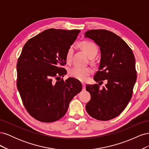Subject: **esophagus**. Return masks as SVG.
Returning a JSON list of instances; mask_svg holds the SVG:
<instances>
[{
	"label": "esophagus",
	"mask_w": 149,
	"mask_h": 149,
	"mask_svg": "<svg viewBox=\"0 0 149 149\" xmlns=\"http://www.w3.org/2000/svg\"><path fill=\"white\" fill-rule=\"evenodd\" d=\"M82 85H83V89L84 90L85 89V88H86V85H85V83H82Z\"/></svg>",
	"instance_id": "esophagus-1"
}]
</instances>
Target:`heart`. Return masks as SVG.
<instances>
[{"label":"heart","instance_id":"1","mask_svg":"<svg viewBox=\"0 0 149 149\" xmlns=\"http://www.w3.org/2000/svg\"><path fill=\"white\" fill-rule=\"evenodd\" d=\"M79 47L89 58H94L98 52V49L94 43L91 42H82L79 43ZM73 53V47L71 46L68 49L66 53V60L70 62L72 60ZM92 73V70L88 67L74 66L69 70L68 74L71 77L80 81H84L87 76Z\"/></svg>","mask_w":149,"mask_h":149}]
</instances>
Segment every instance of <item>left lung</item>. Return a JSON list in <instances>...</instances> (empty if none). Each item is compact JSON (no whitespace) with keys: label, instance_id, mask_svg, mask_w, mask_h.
<instances>
[{"label":"left lung","instance_id":"1","mask_svg":"<svg viewBox=\"0 0 149 149\" xmlns=\"http://www.w3.org/2000/svg\"><path fill=\"white\" fill-rule=\"evenodd\" d=\"M84 36L100 47V65L94 79L101 83L105 80L107 83L102 89L97 84L86 85L91 100L86 109L97 120H111L118 116L131 100L137 79L136 60L131 48L112 31L91 30Z\"/></svg>","mask_w":149,"mask_h":149}]
</instances>
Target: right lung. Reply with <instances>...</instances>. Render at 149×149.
I'll list each match as a JSON object with an SVG mask.
<instances>
[{"mask_svg":"<svg viewBox=\"0 0 149 149\" xmlns=\"http://www.w3.org/2000/svg\"><path fill=\"white\" fill-rule=\"evenodd\" d=\"M79 30L49 29L29 39L17 64V86L25 109L33 118L43 123L59 120L69 104L82 89L79 80L60 76L68 49Z\"/></svg>","mask_w":149,"mask_h":149,"instance_id":"right-lung-1","label":"right lung"}]
</instances>
